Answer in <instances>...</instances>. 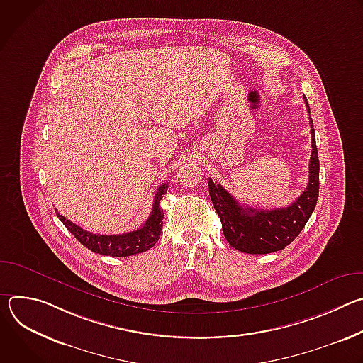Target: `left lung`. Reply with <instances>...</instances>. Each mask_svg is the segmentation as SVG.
<instances>
[{
    "mask_svg": "<svg viewBox=\"0 0 363 363\" xmlns=\"http://www.w3.org/2000/svg\"><path fill=\"white\" fill-rule=\"evenodd\" d=\"M304 105L310 115L308 101ZM312 133V157L308 164V182L303 194L286 208L255 210L242 206L224 186L208 179L210 196L221 220L223 233L231 247L248 254H269L283 250L303 230L315 211L319 196V155L312 118H308Z\"/></svg>",
    "mask_w": 363,
    "mask_h": 363,
    "instance_id": "1",
    "label": "left lung"
}]
</instances>
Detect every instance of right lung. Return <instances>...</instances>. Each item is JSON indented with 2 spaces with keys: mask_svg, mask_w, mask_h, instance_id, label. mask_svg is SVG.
<instances>
[{
  "mask_svg": "<svg viewBox=\"0 0 363 363\" xmlns=\"http://www.w3.org/2000/svg\"><path fill=\"white\" fill-rule=\"evenodd\" d=\"M168 185L164 184L158 188L157 195L153 199V208L146 220V223L135 230L125 234L118 235H100L89 233L70 220H66L65 216L56 210L59 220L66 225V228L90 251L101 254V255H111V257H128L133 254H139L152 248L157 241L160 240L162 231V220H164V210L161 208V199L167 194Z\"/></svg>",
  "mask_w": 363,
  "mask_h": 363,
  "instance_id": "right-lung-1",
  "label": "right lung"
}]
</instances>
